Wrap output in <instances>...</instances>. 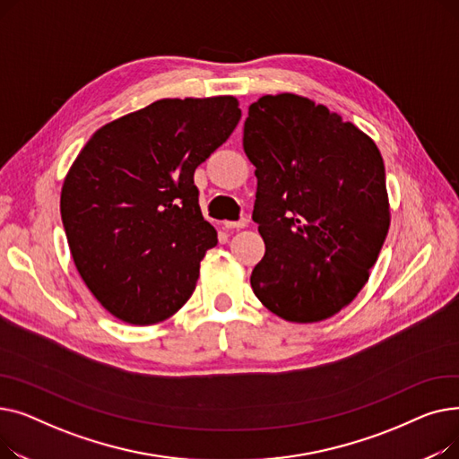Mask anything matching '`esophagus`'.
Here are the masks:
<instances>
[{"mask_svg": "<svg viewBox=\"0 0 459 459\" xmlns=\"http://www.w3.org/2000/svg\"><path fill=\"white\" fill-rule=\"evenodd\" d=\"M225 225V229H246L247 225H249V220L247 217H242V220H238V221H225L223 223Z\"/></svg>", "mask_w": 459, "mask_h": 459, "instance_id": "34e87169", "label": "esophagus"}]
</instances>
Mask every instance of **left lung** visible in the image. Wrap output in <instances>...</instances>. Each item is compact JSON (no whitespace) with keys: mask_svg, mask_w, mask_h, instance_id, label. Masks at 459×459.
Segmentation results:
<instances>
[{"mask_svg":"<svg viewBox=\"0 0 459 459\" xmlns=\"http://www.w3.org/2000/svg\"><path fill=\"white\" fill-rule=\"evenodd\" d=\"M244 151L256 167L253 221L266 244L255 296L288 322L334 316L363 290L389 232L379 149L324 104L281 92L249 106Z\"/></svg>","mask_w":459,"mask_h":459,"instance_id":"8db88e82","label":"left lung"}]
</instances>
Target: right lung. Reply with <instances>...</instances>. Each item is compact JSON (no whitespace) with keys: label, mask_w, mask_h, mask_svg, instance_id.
I'll use <instances>...</instances> for the list:
<instances>
[{"label":"right lung","mask_w":459,"mask_h":459,"mask_svg":"<svg viewBox=\"0 0 459 459\" xmlns=\"http://www.w3.org/2000/svg\"><path fill=\"white\" fill-rule=\"evenodd\" d=\"M234 96L163 99L96 130L70 165L61 220L91 294L118 320L152 325L191 298L217 244L195 169L234 132Z\"/></svg>","instance_id":"right-lung-1"}]
</instances>
